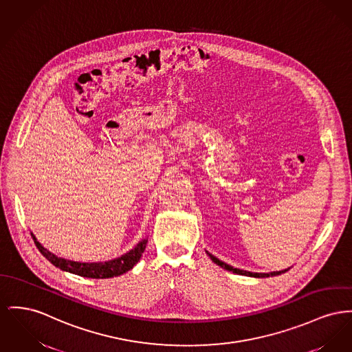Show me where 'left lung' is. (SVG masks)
Masks as SVG:
<instances>
[{
  "mask_svg": "<svg viewBox=\"0 0 352 352\" xmlns=\"http://www.w3.org/2000/svg\"><path fill=\"white\" fill-rule=\"evenodd\" d=\"M207 255L210 256V259L215 263V265H218V266H221L222 269L228 270V271H231V272H234V274H238V275H245V276H252V278H267V276H275V275H280V274H283V272H286V271H289V269L282 270V271H272V272H267V274H265V272H250V271H246V270H239V269H234L232 266H230L228 263H225V262H222V261H219L218 258H215L212 254H210L208 251H206Z\"/></svg>",
  "mask_w": 352,
  "mask_h": 352,
  "instance_id": "obj_1",
  "label": "left lung"
}]
</instances>
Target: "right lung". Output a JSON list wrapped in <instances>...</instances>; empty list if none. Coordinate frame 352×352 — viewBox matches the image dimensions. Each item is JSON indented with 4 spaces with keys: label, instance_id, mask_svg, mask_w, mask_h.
<instances>
[{
    "label": "right lung",
    "instance_id": "obj_1",
    "mask_svg": "<svg viewBox=\"0 0 352 352\" xmlns=\"http://www.w3.org/2000/svg\"><path fill=\"white\" fill-rule=\"evenodd\" d=\"M32 236H33L36 246L40 250V252L52 265H54L56 267L66 271V272L76 274V275L85 276V278H93V279H106V278L120 276L124 272H127L129 270L133 269L141 259V256L145 251L146 243H147V239L145 238V239L140 241L135 248H131L130 251H127L126 254L118 256V258H114V259H110L106 262L86 263V262H74V261L60 258L56 254H53L49 250L43 248L41 243L37 241V238L34 236L33 232H32Z\"/></svg>",
    "mask_w": 352,
    "mask_h": 352
}]
</instances>
